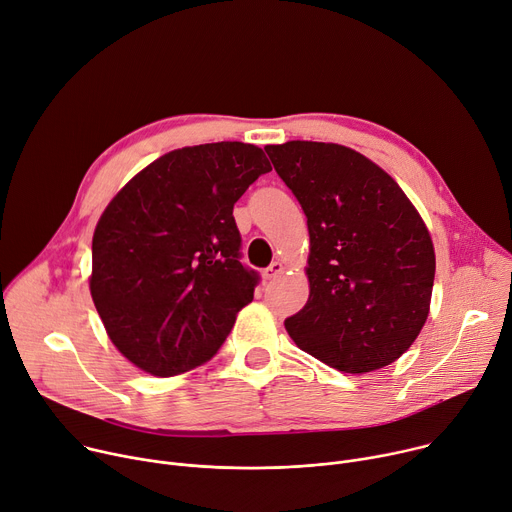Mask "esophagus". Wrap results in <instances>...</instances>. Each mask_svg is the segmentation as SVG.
<instances>
[{"label": "esophagus", "mask_w": 512, "mask_h": 512, "mask_svg": "<svg viewBox=\"0 0 512 512\" xmlns=\"http://www.w3.org/2000/svg\"><path fill=\"white\" fill-rule=\"evenodd\" d=\"M280 273H284V263L282 261H273L269 267L263 269L265 280H275V277L280 275Z\"/></svg>", "instance_id": "34e87169"}]
</instances>
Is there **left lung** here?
<instances>
[{
    "label": "left lung",
    "mask_w": 512,
    "mask_h": 512,
    "mask_svg": "<svg viewBox=\"0 0 512 512\" xmlns=\"http://www.w3.org/2000/svg\"><path fill=\"white\" fill-rule=\"evenodd\" d=\"M310 235L306 306L286 318L294 343L345 374L396 361L429 316L435 251L400 185L333 143L267 145Z\"/></svg>",
    "instance_id": "obj_1"
}]
</instances>
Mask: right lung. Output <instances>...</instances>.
Returning a JSON list of instances; mask_svg holds the SVG:
<instances>
[{"mask_svg": "<svg viewBox=\"0 0 512 512\" xmlns=\"http://www.w3.org/2000/svg\"><path fill=\"white\" fill-rule=\"evenodd\" d=\"M267 171L255 145L185 147L134 175L104 210L91 298L116 349L147 374L208 361L253 300L259 273L241 263L232 208Z\"/></svg>", "mask_w": 512, "mask_h": 512, "instance_id": "add662e5", "label": "right lung"}]
</instances>
